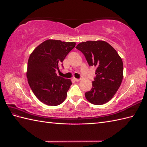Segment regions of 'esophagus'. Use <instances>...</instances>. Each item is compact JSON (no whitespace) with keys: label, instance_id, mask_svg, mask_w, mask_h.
Returning <instances> with one entry per match:
<instances>
[{"label":"esophagus","instance_id":"1","mask_svg":"<svg viewBox=\"0 0 147 147\" xmlns=\"http://www.w3.org/2000/svg\"><path fill=\"white\" fill-rule=\"evenodd\" d=\"M74 80L76 81V82H79V81L80 80V79H76V78H74Z\"/></svg>","mask_w":147,"mask_h":147}]
</instances>
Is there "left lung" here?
Wrapping results in <instances>:
<instances>
[{"label":"left lung","instance_id":"left-lung-1","mask_svg":"<svg viewBox=\"0 0 147 147\" xmlns=\"http://www.w3.org/2000/svg\"><path fill=\"white\" fill-rule=\"evenodd\" d=\"M76 48L84 54L89 66L97 68L92 88L85 93L86 99L95 105L107 102L122 82V59L115 49L104 41L82 42L78 44Z\"/></svg>","mask_w":147,"mask_h":147}]
</instances>
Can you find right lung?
<instances>
[{"label":"right lung","instance_id":"1","mask_svg":"<svg viewBox=\"0 0 147 147\" xmlns=\"http://www.w3.org/2000/svg\"><path fill=\"white\" fill-rule=\"evenodd\" d=\"M76 46L74 42L48 40L34 49L28 62L27 79L36 97L47 105L62 103L72 83L70 79L58 76L56 71Z\"/></svg>","mask_w":147,"mask_h":147}]
</instances>
